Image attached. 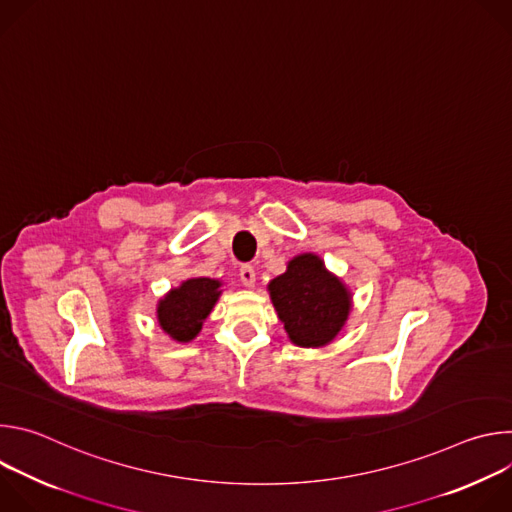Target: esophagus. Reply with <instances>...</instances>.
<instances>
[{
    "label": "esophagus",
    "instance_id": "1",
    "mask_svg": "<svg viewBox=\"0 0 512 512\" xmlns=\"http://www.w3.org/2000/svg\"><path fill=\"white\" fill-rule=\"evenodd\" d=\"M239 275H241V281H243V285H245V287H255L257 277H255V269H253L251 265H243Z\"/></svg>",
    "mask_w": 512,
    "mask_h": 512
}]
</instances>
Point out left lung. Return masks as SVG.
Segmentation results:
<instances>
[{
  "mask_svg": "<svg viewBox=\"0 0 512 512\" xmlns=\"http://www.w3.org/2000/svg\"><path fill=\"white\" fill-rule=\"evenodd\" d=\"M267 291L287 338L302 348L328 346L352 312V291L316 253L289 259L285 271L267 283Z\"/></svg>",
  "mask_w": 512,
  "mask_h": 512,
  "instance_id": "left-lung-1",
  "label": "left lung"
}]
</instances>
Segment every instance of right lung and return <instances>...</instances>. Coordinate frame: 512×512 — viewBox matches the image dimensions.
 I'll list each match as a JSON object with an SVG mask.
<instances>
[{"instance_id":"obj_1","label":"right lung","mask_w":512,"mask_h":512,"mask_svg":"<svg viewBox=\"0 0 512 512\" xmlns=\"http://www.w3.org/2000/svg\"><path fill=\"white\" fill-rule=\"evenodd\" d=\"M223 294V281L210 277H188L158 300L156 318L164 334L174 342L194 340Z\"/></svg>"}]
</instances>
